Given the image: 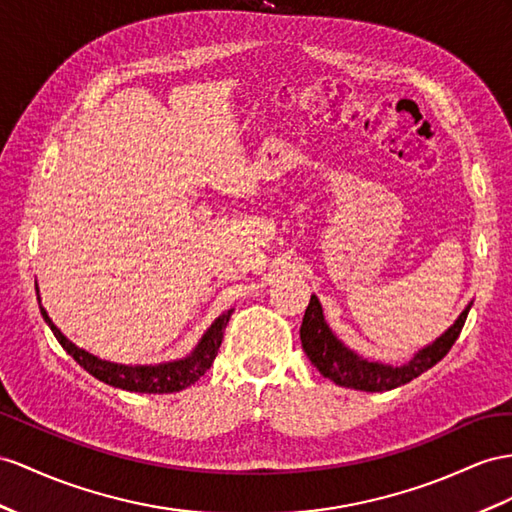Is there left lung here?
Segmentation results:
<instances>
[{"label":"left lung","mask_w":512,"mask_h":512,"mask_svg":"<svg viewBox=\"0 0 512 512\" xmlns=\"http://www.w3.org/2000/svg\"><path fill=\"white\" fill-rule=\"evenodd\" d=\"M471 305L474 303H469L454 324L448 326V331H443L435 342L419 348L409 361L391 365L361 357L359 352L350 350L326 324L320 300L316 294H311L303 324H300V344H303L313 368L335 385L359 391H389L411 383L413 378L424 374L448 355V350L461 335Z\"/></svg>","instance_id":"obj_1"}]
</instances>
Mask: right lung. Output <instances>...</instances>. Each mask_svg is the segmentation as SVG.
Listing matches in <instances>:
<instances>
[{"label":"right lung","mask_w":512,"mask_h":512,"mask_svg":"<svg viewBox=\"0 0 512 512\" xmlns=\"http://www.w3.org/2000/svg\"><path fill=\"white\" fill-rule=\"evenodd\" d=\"M38 305H41V294H38ZM41 313L51 333L56 335L60 346L67 350L88 374H93L97 381L106 383L110 387H119V389L136 391V393H175L194 385L209 368H212L233 309L220 313V316L212 322V326L203 333L199 344L192 348L190 355L175 361L149 363V365H125V363L99 359L93 355V352L75 346L71 339L64 335L54 322H51L49 313L43 305H41Z\"/></svg>","instance_id":"add662e5"}]
</instances>
